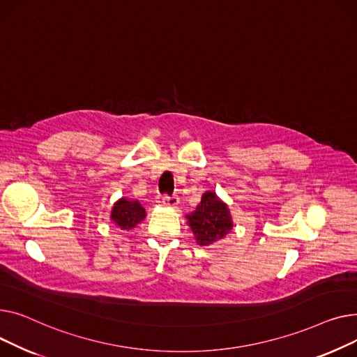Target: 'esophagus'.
<instances>
[{"mask_svg": "<svg viewBox=\"0 0 357 357\" xmlns=\"http://www.w3.org/2000/svg\"><path fill=\"white\" fill-rule=\"evenodd\" d=\"M162 203L164 204H169V206H176V204H178V197L176 196V195H173V196H162Z\"/></svg>", "mask_w": 357, "mask_h": 357, "instance_id": "esophagus-1", "label": "esophagus"}]
</instances>
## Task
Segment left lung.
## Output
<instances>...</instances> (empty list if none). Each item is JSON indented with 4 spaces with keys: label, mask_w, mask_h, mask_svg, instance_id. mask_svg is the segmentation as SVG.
I'll use <instances>...</instances> for the list:
<instances>
[{
    "label": "left lung",
    "mask_w": 357,
    "mask_h": 357,
    "mask_svg": "<svg viewBox=\"0 0 357 357\" xmlns=\"http://www.w3.org/2000/svg\"><path fill=\"white\" fill-rule=\"evenodd\" d=\"M187 225L193 230L196 242L208 246L225 238L234 227L229 208L215 192H206L196 211L187 215Z\"/></svg>",
    "instance_id": "8db88e82"
}]
</instances>
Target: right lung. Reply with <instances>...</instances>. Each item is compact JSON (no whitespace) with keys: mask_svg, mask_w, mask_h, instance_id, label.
I'll use <instances>...</instances> for the list:
<instances>
[{"mask_svg":"<svg viewBox=\"0 0 357 357\" xmlns=\"http://www.w3.org/2000/svg\"><path fill=\"white\" fill-rule=\"evenodd\" d=\"M145 208L138 200L119 199L111 212V220L119 226L122 230H131L145 218Z\"/></svg>","mask_w":357,"mask_h":357,"instance_id":"right-lung-1","label":"right lung"}]
</instances>
